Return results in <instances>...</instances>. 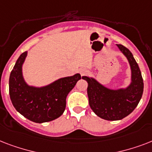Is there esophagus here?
Segmentation results:
<instances>
[{"instance_id":"34e87169","label":"esophagus","mask_w":152,"mask_h":152,"mask_svg":"<svg viewBox=\"0 0 152 152\" xmlns=\"http://www.w3.org/2000/svg\"><path fill=\"white\" fill-rule=\"evenodd\" d=\"M80 72L81 76H84L86 74H88V70L87 69H85V68H83V69H81L80 70Z\"/></svg>"}]
</instances>
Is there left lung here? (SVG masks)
<instances>
[{
    "label": "left lung",
    "mask_w": 152,
    "mask_h": 152,
    "mask_svg": "<svg viewBox=\"0 0 152 152\" xmlns=\"http://www.w3.org/2000/svg\"><path fill=\"white\" fill-rule=\"evenodd\" d=\"M118 49L125 55L132 70V83L125 89L110 90L95 79L83 76L88 83L89 105L94 113L107 121L123 119L137 107L144 91V81L138 64L132 53L125 46L118 44Z\"/></svg>",
    "instance_id": "8db88e82"
}]
</instances>
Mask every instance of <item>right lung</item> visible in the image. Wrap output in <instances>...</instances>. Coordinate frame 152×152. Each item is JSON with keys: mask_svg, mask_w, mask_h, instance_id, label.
I'll return each instance as SVG.
<instances>
[{"mask_svg": "<svg viewBox=\"0 0 152 152\" xmlns=\"http://www.w3.org/2000/svg\"><path fill=\"white\" fill-rule=\"evenodd\" d=\"M27 52L15 62L9 77V95L15 110L28 120L36 123L50 121L59 118L66 106V97L81 76L79 73L59 79L43 88H34L25 83L22 65Z\"/></svg>", "mask_w": 152, "mask_h": 152, "instance_id": "right-lung-1", "label": "right lung"}]
</instances>
